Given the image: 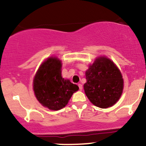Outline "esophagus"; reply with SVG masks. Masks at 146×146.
<instances>
[{
	"label": "esophagus",
	"instance_id": "obj_1",
	"mask_svg": "<svg viewBox=\"0 0 146 146\" xmlns=\"http://www.w3.org/2000/svg\"><path fill=\"white\" fill-rule=\"evenodd\" d=\"M78 87H79V89H80V90H82V84L79 83L78 84Z\"/></svg>",
	"mask_w": 146,
	"mask_h": 146
}]
</instances>
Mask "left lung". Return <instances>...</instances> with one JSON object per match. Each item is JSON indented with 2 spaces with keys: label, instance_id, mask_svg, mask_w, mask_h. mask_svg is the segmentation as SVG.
I'll use <instances>...</instances> for the list:
<instances>
[{
  "label": "left lung",
  "instance_id": "left-lung-1",
  "mask_svg": "<svg viewBox=\"0 0 146 146\" xmlns=\"http://www.w3.org/2000/svg\"><path fill=\"white\" fill-rule=\"evenodd\" d=\"M84 90L90 101L100 108L115 104L123 91V78L116 65L106 57L97 58L85 72Z\"/></svg>",
  "mask_w": 146,
  "mask_h": 146
}]
</instances>
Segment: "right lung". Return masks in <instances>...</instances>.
I'll return each mask as SVG.
<instances>
[{
  "label": "right lung",
  "mask_w": 146,
  "mask_h": 146,
  "mask_svg": "<svg viewBox=\"0 0 146 146\" xmlns=\"http://www.w3.org/2000/svg\"><path fill=\"white\" fill-rule=\"evenodd\" d=\"M61 69V61L49 58L41 65L34 79L33 88L36 99L51 110L64 107L72 95L79 89L77 85L63 78Z\"/></svg>",
  "instance_id": "add662e5"
}]
</instances>
